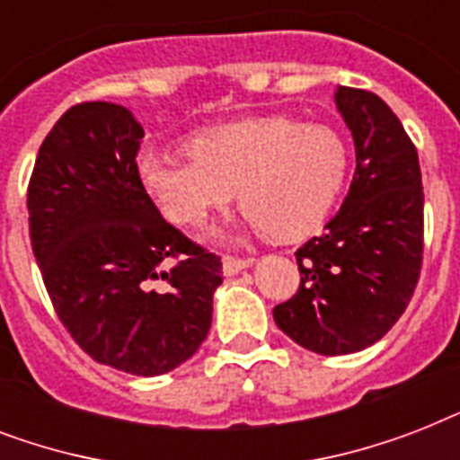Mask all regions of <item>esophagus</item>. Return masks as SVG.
Returning <instances> with one entry per match:
<instances>
[{"label":"esophagus","mask_w":460,"mask_h":460,"mask_svg":"<svg viewBox=\"0 0 460 460\" xmlns=\"http://www.w3.org/2000/svg\"><path fill=\"white\" fill-rule=\"evenodd\" d=\"M248 265H252V258H238V255H226L224 258V274H238L241 270H245Z\"/></svg>","instance_id":"1"}]
</instances>
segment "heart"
<instances>
[{"label": "heart", "instance_id": "heart-1", "mask_svg": "<svg viewBox=\"0 0 460 460\" xmlns=\"http://www.w3.org/2000/svg\"><path fill=\"white\" fill-rule=\"evenodd\" d=\"M190 159L146 153L140 183L172 222L200 224L236 195L252 224L279 238L313 231L339 200L349 146L327 124L241 119L188 143Z\"/></svg>", "mask_w": 460, "mask_h": 460}]
</instances>
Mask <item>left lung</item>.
Returning a JSON list of instances; mask_svg holds the SVG:
<instances>
[{
  "mask_svg": "<svg viewBox=\"0 0 460 460\" xmlns=\"http://www.w3.org/2000/svg\"><path fill=\"white\" fill-rule=\"evenodd\" d=\"M336 107L356 143V173L322 236L296 251L298 291L274 307L277 327L320 356L379 341L413 298L425 251L420 162L403 124L370 90L339 88Z\"/></svg>",
  "mask_w": 460,
  "mask_h": 460,
  "instance_id": "8db88e82",
  "label": "left lung"
}]
</instances>
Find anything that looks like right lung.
I'll return each instance as SVG.
<instances>
[{
	"label": "right lung",
	"mask_w": 460,
	"mask_h": 460,
	"mask_svg": "<svg viewBox=\"0 0 460 460\" xmlns=\"http://www.w3.org/2000/svg\"><path fill=\"white\" fill-rule=\"evenodd\" d=\"M143 138L119 104L66 110L32 166L28 226L71 339L97 363L153 377L205 341L222 258L159 215L138 176Z\"/></svg>",
	"instance_id": "add662e5"
}]
</instances>
